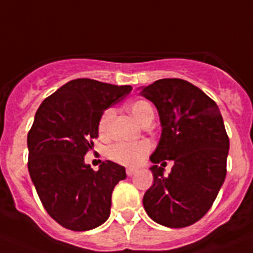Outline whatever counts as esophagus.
Instances as JSON below:
<instances>
[{"instance_id":"1","label":"esophagus","mask_w":253,"mask_h":253,"mask_svg":"<svg viewBox=\"0 0 253 253\" xmlns=\"http://www.w3.org/2000/svg\"><path fill=\"white\" fill-rule=\"evenodd\" d=\"M126 173H127V175H128V177H132V175L136 173V170H135V169H132V168H127Z\"/></svg>"}]
</instances>
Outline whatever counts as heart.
Wrapping results in <instances>:
<instances>
[{
    "label": "heart",
    "instance_id": "heart-1",
    "mask_svg": "<svg viewBox=\"0 0 253 253\" xmlns=\"http://www.w3.org/2000/svg\"><path fill=\"white\" fill-rule=\"evenodd\" d=\"M128 109L133 117L144 125L149 118L154 117L153 107L145 100H135L128 105ZM114 117V109L109 108L102 114V117L98 124V132L102 137H107L109 133L112 121ZM151 149L149 141L139 142H117L109 149V158L111 160L121 166L137 167L142 162Z\"/></svg>",
    "mask_w": 253,
    "mask_h": 253
}]
</instances>
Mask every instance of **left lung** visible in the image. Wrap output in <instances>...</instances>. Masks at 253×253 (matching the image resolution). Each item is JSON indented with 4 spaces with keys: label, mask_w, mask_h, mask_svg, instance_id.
<instances>
[{
    "label": "left lung",
    "mask_w": 253,
    "mask_h": 253,
    "mask_svg": "<svg viewBox=\"0 0 253 253\" xmlns=\"http://www.w3.org/2000/svg\"><path fill=\"white\" fill-rule=\"evenodd\" d=\"M141 95L157 107L162 124L145 211L164 227H188L209 211L227 175L229 137L223 117L211 98L182 79L154 81ZM163 160L175 162L168 176L156 166Z\"/></svg>",
    "instance_id": "left-lung-1"
}]
</instances>
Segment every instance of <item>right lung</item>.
<instances>
[{"label":"right lung","mask_w":253,"mask_h":253,"mask_svg":"<svg viewBox=\"0 0 253 253\" xmlns=\"http://www.w3.org/2000/svg\"><path fill=\"white\" fill-rule=\"evenodd\" d=\"M129 85L76 79L45 98L28 133V169L42 204L63 228L94 229L111 214L114 186L125 167L105 160L98 170L84 157L98 137L103 112L121 102Z\"/></svg>","instance_id":"obj_1"}]
</instances>
